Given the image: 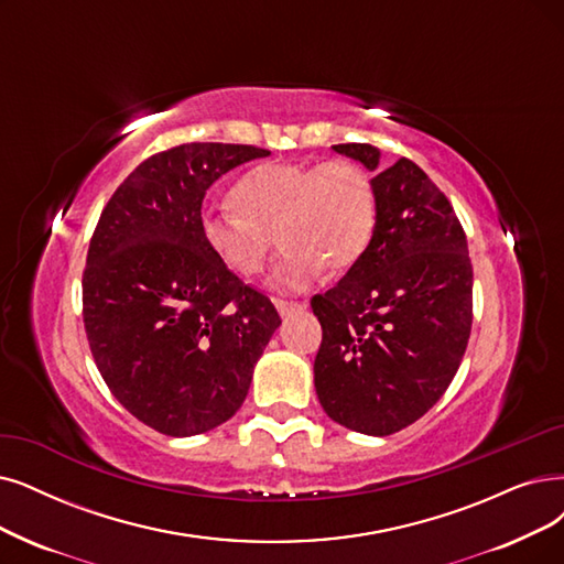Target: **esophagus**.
<instances>
[{
  "label": "esophagus",
  "instance_id": "1",
  "mask_svg": "<svg viewBox=\"0 0 564 564\" xmlns=\"http://www.w3.org/2000/svg\"><path fill=\"white\" fill-rule=\"evenodd\" d=\"M275 307L280 312V317H291V314L303 312L307 307V303L305 301H284V299H278Z\"/></svg>",
  "mask_w": 564,
  "mask_h": 564
}]
</instances>
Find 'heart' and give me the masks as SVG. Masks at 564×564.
Returning <instances> with one entry per match:
<instances>
[{
    "mask_svg": "<svg viewBox=\"0 0 564 564\" xmlns=\"http://www.w3.org/2000/svg\"><path fill=\"white\" fill-rule=\"evenodd\" d=\"M234 204L206 206L198 231L210 254L240 278L259 275L273 234L284 245L268 286L301 294L324 268L345 270L368 250L375 231V192L354 162H270L245 173Z\"/></svg>",
    "mask_w": 564,
    "mask_h": 564,
    "instance_id": "1",
    "label": "heart"
}]
</instances>
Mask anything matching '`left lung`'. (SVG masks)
I'll use <instances>...</instances> for the list:
<instances>
[{"mask_svg":"<svg viewBox=\"0 0 564 564\" xmlns=\"http://www.w3.org/2000/svg\"><path fill=\"white\" fill-rule=\"evenodd\" d=\"M335 152L379 171L368 250L326 294L314 389L349 431L384 437L421 419L444 395L471 330V263L460 221L414 162L379 166L368 143Z\"/></svg>","mask_w":564,"mask_h":564,"instance_id":"1","label":"left lung"}]
</instances>
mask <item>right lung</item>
<instances>
[{"label":"right lung","instance_id":"add662e5","mask_svg":"<svg viewBox=\"0 0 564 564\" xmlns=\"http://www.w3.org/2000/svg\"><path fill=\"white\" fill-rule=\"evenodd\" d=\"M268 154L231 143L156 152L110 196L89 240V349L110 393L156 433L189 437L229 421L282 324L270 299L224 268L198 231L215 180Z\"/></svg>","mask_w":564,"mask_h":564}]
</instances>
